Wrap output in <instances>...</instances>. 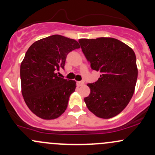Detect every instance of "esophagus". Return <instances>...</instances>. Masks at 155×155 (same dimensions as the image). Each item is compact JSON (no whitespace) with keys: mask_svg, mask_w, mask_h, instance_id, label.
<instances>
[{"mask_svg":"<svg viewBox=\"0 0 155 155\" xmlns=\"http://www.w3.org/2000/svg\"><path fill=\"white\" fill-rule=\"evenodd\" d=\"M84 84V82L83 81H77V84L79 86H82L83 84Z\"/></svg>","mask_w":155,"mask_h":155,"instance_id":"1","label":"esophagus"}]
</instances>
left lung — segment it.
<instances>
[{
  "label": "left lung",
  "mask_w": 155,
  "mask_h": 155,
  "mask_svg": "<svg viewBox=\"0 0 155 155\" xmlns=\"http://www.w3.org/2000/svg\"><path fill=\"white\" fill-rule=\"evenodd\" d=\"M79 42L91 68L100 72L98 81L87 84L91 93L84 102L98 118H113L127 106L133 96L137 79L135 52L111 37L80 39Z\"/></svg>",
  "instance_id": "8db88e82"
}]
</instances>
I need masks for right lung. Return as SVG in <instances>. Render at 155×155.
Returning <instances> with one entry per match:
<instances>
[{"label": "right lung", "mask_w": 155, "mask_h": 155, "mask_svg": "<svg viewBox=\"0 0 155 155\" xmlns=\"http://www.w3.org/2000/svg\"><path fill=\"white\" fill-rule=\"evenodd\" d=\"M79 48L75 40L55 35L34 42L25 53L20 64L22 95L37 116L51 120L65 111L76 81L57 72L64 68L68 54Z\"/></svg>", "instance_id": "obj_1"}]
</instances>
